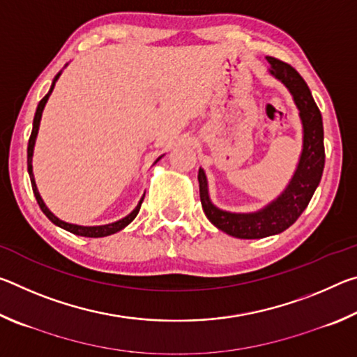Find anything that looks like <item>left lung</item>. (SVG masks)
Wrapping results in <instances>:
<instances>
[{
	"mask_svg": "<svg viewBox=\"0 0 357 357\" xmlns=\"http://www.w3.org/2000/svg\"><path fill=\"white\" fill-rule=\"evenodd\" d=\"M271 74L285 84L293 94L296 105L299 108L304 128V149L291 183L287 190L264 208L253 214H233L217 209L208 197V185L204 172L198 170V184H200V200L204 214L209 222L229 236L241 239H259L285 231L304 213L310 203L313 193L321 181L324 168V132L319 108L312 98V93L304 78L299 75L293 66L280 59L268 56Z\"/></svg>",
	"mask_w": 357,
	"mask_h": 357,
	"instance_id": "obj_1",
	"label": "left lung"
}]
</instances>
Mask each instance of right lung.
<instances>
[{"label":"right lung","instance_id":"1","mask_svg":"<svg viewBox=\"0 0 357 357\" xmlns=\"http://www.w3.org/2000/svg\"><path fill=\"white\" fill-rule=\"evenodd\" d=\"M58 77H59V74L56 75V78H58ZM56 78H55V80H53V84H52L50 91H48L45 98L39 102L38 110H36L34 121H33V130H31V135H29V142H28V173H29V178H31V185H33L34 197H36V200H38V204H39V208L42 209V213H44V214L48 217V219H50L53 223H55V225L61 227V228H64V229H68V231L74 233V234H78V236H84V238H104V236H108V234H113V233L119 231V229H123L124 227H128L129 223L135 219L137 214H138V211H140V206H142V203H143L144 195H143V198L140 200V203H138V206H137L134 211H132V213H130L128 217H124V219H121V220L114 222V223H108V225H102V227H80V225H72V223H66V222H63V220H59L58 217L53 215V214L50 213V211L47 209L44 202H42V198H40L39 192H38V187H36V183H34L33 167H31L33 148H34L36 135H38V130H39V123H40L42 110H44L47 100H48V98H50V94H52V91H53V86H55Z\"/></svg>","mask_w":357,"mask_h":357}]
</instances>
